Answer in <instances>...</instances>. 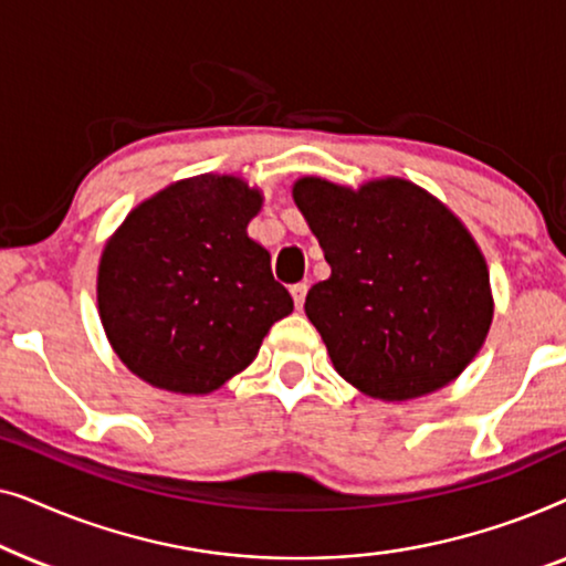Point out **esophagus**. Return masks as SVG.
I'll use <instances>...</instances> for the list:
<instances>
[{"mask_svg": "<svg viewBox=\"0 0 566 566\" xmlns=\"http://www.w3.org/2000/svg\"><path fill=\"white\" fill-rule=\"evenodd\" d=\"M306 291H308V285H306V283H296V285H291L293 304H296L298 312H301V306H304V301H306Z\"/></svg>", "mask_w": 566, "mask_h": 566, "instance_id": "obj_1", "label": "esophagus"}]
</instances>
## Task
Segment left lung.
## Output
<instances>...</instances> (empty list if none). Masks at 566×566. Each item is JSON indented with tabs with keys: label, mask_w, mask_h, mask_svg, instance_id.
I'll list each match as a JSON object with an SVG mask.
<instances>
[{
	"label": "left lung",
	"mask_w": 566,
	"mask_h": 566,
	"mask_svg": "<svg viewBox=\"0 0 566 566\" xmlns=\"http://www.w3.org/2000/svg\"><path fill=\"white\" fill-rule=\"evenodd\" d=\"M293 203L332 268L304 308L337 374L381 401L455 381L494 316L486 260L459 216L405 177L355 190L306 175Z\"/></svg>",
	"instance_id": "8db88e82"
}]
</instances>
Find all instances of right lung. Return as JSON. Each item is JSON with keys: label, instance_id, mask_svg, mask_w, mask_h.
Listing matches in <instances>:
<instances>
[{"label": "right lung", "instance_id": "obj_1", "mask_svg": "<svg viewBox=\"0 0 566 566\" xmlns=\"http://www.w3.org/2000/svg\"><path fill=\"white\" fill-rule=\"evenodd\" d=\"M262 190L196 175L154 192L113 231L97 265L107 343L154 389L203 397L258 358L293 298L247 234Z\"/></svg>", "mask_w": 566, "mask_h": 566}]
</instances>
